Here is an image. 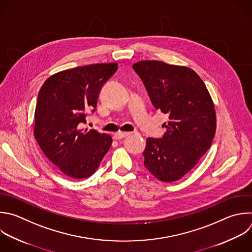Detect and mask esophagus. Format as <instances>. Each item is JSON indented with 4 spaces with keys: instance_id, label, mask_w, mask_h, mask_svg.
I'll return each mask as SVG.
<instances>
[{
    "instance_id": "obj_1",
    "label": "esophagus",
    "mask_w": 252,
    "mask_h": 252,
    "mask_svg": "<svg viewBox=\"0 0 252 252\" xmlns=\"http://www.w3.org/2000/svg\"><path fill=\"white\" fill-rule=\"evenodd\" d=\"M130 133L129 132H123V131H119V132H117V133H115L114 134V138L115 139H122V138H124V137H126V136H127V135H129Z\"/></svg>"
}]
</instances>
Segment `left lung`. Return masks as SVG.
Here are the masks:
<instances>
[{"mask_svg":"<svg viewBox=\"0 0 252 252\" xmlns=\"http://www.w3.org/2000/svg\"><path fill=\"white\" fill-rule=\"evenodd\" d=\"M132 68L154 108L169 119L162 138L146 139L144 166L162 182L177 181L211 147L217 126L213 100L191 68L157 60L138 61Z\"/></svg>","mask_w":252,"mask_h":252,"instance_id":"1","label":"left lung"}]
</instances>
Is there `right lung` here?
Listing matches in <instances>:
<instances>
[{
	"instance_id": "add662e5",
	"label": "right lung",
	"mask_w": 252,
	"mask_h": 252,
	"mask_svg": "<svg viewBox=\"0 0 252 252\" xmlns=\"http://www.w3.org/2000/svg\"><path fill=\"white\" fill-rule=\"evenodd\" d=\"M118 63L91 64L50 76L39 90L34 137L45 156L65 175L85 179L96 172L112 137L96 129L83 131L86 113L95 111L99 93Z\"/></svg>"
}]
</instances>
